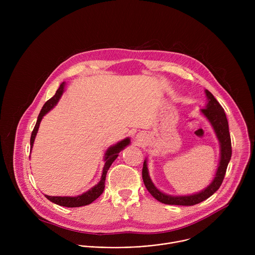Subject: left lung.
Returning <instances> with one entry per match:
<instances>
[{
  "label": "left lung",
  "mask_w": 255,
  "mask_h": 255,
  "mask_svg": "<svg viewBox=\"0 0 255 255\" xmlns=\"http://www.w3.org/2000/svg\"><path fill=\"white\" fill-rule=\"evenodd\" d=\"M208 103L206 108L201 109V113L208 119L211 123L216 136L219 140L220 143V161L218 164V168L215 174L214 179L212 183L203 191L190 195V196H170L160 192L152 183V180L149 176L148 168H147V160L145 159L143 162L142 168V178L144 181V185L146 187L147 191L154 197L157 201L166 204V205H179V206H193L199 204L209 197H211L218 189L222 185V181L224 179L226 169L228 163L231 159L232 148H231V138L229 133V126L228 121L226 118V114L223 110L222 106L219 104L215 97L208 91H205Z\"/></svg>",
  "instance_id": "obj_1"
}]
</instances>
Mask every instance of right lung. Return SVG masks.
<instances>
[{
  "instance_id": "1",
  "label": "right lung",
  "mask_w": 255,
  "mask_h": 255,
  "mask_svg": "<svg viewBox=\"0 0 255 255\" xmlns=\"http://www.w3.org/2000/svg\"><path fill=\"white\" fill-rule=\"evenodd\" d=\"M64 86H65V84L62 83L59 86L58 90L56 91L55 95L51 99H49L44 104V106L42 107L41 111L39 113V116H38V119H37V122H36V125H35V127H34V129L32 131V134H31V138H30V147H31V149L33 147L34 140H35L36 134H37V132H38V128H39V125H40V122H41L43 116L46 115L51 110V109L57 104V102L59 101L60 97L62 96V94L64 92ZM129 144H130V138H125L122 141L118 142L117 144L113 145V146L109 147L107 149V151L105 153V157H104L105 165H104V168H103V173H102V176H101V180L99 181V183L95 187H93L88 192H86V193H84V194H82L80 196H77V197H51V196H47V195H45V197L50 202H52V203H54L56 205H59V206L67 207V208L82 207V206H86V205H89V204L93 203L104 192L106 174H107L109 168H110L111 164L118 157L119 152L121 150H123L127 146V145H129Z\"/></svg>"
}]
</instances>
